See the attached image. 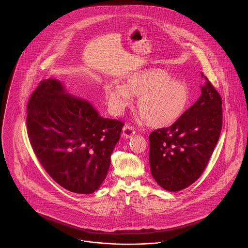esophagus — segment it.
Masks as SVG:
<instances>
[{
	"mask_svg": "<svg viewBox=\"0 0 248 248\" xmlns=\"http://www.w3.org/2000/svg\"><path fill=\"white\" fill-rule=\"evenodd\" d=\"M135 134V129L130 124H125L123 128V135L124 138L132 137Z\"/></svg>",
	"mask_w": 248,
	"mask_h": 248,
	"instance_id": "esophagus-1",
	"label": "esophagus"
}]
</instances>
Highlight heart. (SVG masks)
Returning <instances> with one entry per match:
<instances>
[{
	"instance_id": "heart-1",
	"label": "heart",
	"mask_w": 248,
	"mask_h": 248,
	"mask_svg": "<svg viewBox=\"0 0 248 248\" xmlns=\"http://www.w3.org/2000/svg\"><path fill=\"white\" fill-rule=\"evenodd\" d=\"M105 96L111 112L119 115L137 96L136 108L140 118L153 127H164L176 122L189 102V91L185 83L171 79L164 69L148 68L127 77L124 85L107 83Z\"/></svg>"
}]
</instances>
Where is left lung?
Masks as SVG:
<instances>
[{
	"label": "left lung",
	"mask_w": 248,
	"mask_h": 248,
	"mask_svg": "<svg viewBox=\"0 0 248 248\" xmlns=\"http://www.w3.org/2000/svg\"><path fill=\"white\" fill-rule=\"evenodd\" d=\"M202 95L169 127L149 135V164L158 185L168 191L191 186L204 171L220 138L221 97L203 73Z\"/></svg>",
	"instance_id": "obj_1"
}]
</instances>
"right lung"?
<instances>
[{
    "instance_id": "right-lung-1",
    "label": "right lung",
    "mask_w": 248,
    "mask_h": 248,
    "mask_svg": "<svg viewBox=\"0 0 248 248\" xmlns=\"http://www.w3.org/2000/svg\"><path fill=\"white\" fill-rule=\"evenodd\" d=\"M124 124L101 117L85 100L43 80L28 104V135L47 174L71 192L90 194L106 179Z\"/></svg>"
}]
</instances>
